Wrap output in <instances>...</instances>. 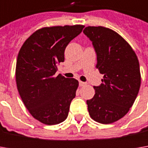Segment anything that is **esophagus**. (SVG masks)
<instances>
[{"label": "esophagus", "mask_w": 148, "mask_h": 148, "mask_svg": "<svg viewBox=\"0 0 148 148\" xmlns=\"http://www.w3.org/2000/svg\"><path fill=\"white\" fill-rule=\"evenodd\" d=\"M86 85V82H79V86H82H82H85Z\"/></svg>", "instance_id": "1"}]
</instances>
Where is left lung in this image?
I'll use <instances>...</instances> for the list:
<instances>
[{
  "label": "left lung",
  "instance_id": "1",
  "mask_svg": "<svg viewBox=\"0 0 148 148\" xmlns=\"http://www.w3.org/2000/svg\"><path fill=\"white\" fill-rule=\"evenodd\" d=\"M83 32L92 41L95 67L104 75L103 83L94 87V97L86 101L90 116L103 124L116 122L129 111L139 91L138 57L128 42L109 28L88 26Z\"/></svg>",
  "mask_w": 148,
  "mask_h": 148
}]
</instances>
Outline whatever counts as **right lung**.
<instances>
[{"instance_id": "right-lung-1", "label": "right lung", "mask_w": 148, "mask_h": 148, "mask_svg": "<svg viewBox=\"0 0 148 148\" xmlns=\"http://www.w3.org/2000/svg\"><path fill=\"white\" fill-rule=\"evenodd\" d=\"M84 27H43L33 33L20 49L15 68L19 94L32 116L46 125L63 122L76 96L78 81L55 73L64 62L66 47Z\"/></svg>"}]
</instances>
